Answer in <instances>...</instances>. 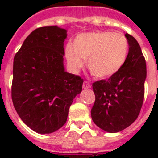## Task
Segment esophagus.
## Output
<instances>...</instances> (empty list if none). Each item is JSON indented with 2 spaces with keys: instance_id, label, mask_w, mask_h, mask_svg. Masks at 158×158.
Here are the masks:
<instances>
[{
  "instance_id": "34e87169",
  "label": "esophagus",
  "mask_w": 158,
  "mask_h": 158,
  "mask_svg": "<svg viewBox=\"0 0 158 158\" xmlns=\"http://www.w3.org/2000/svg\"><path fill=\"white\" fill-rule=\"evenodd\" d=\"M83 88L85 89H90V88H91V84H90L89 81L85 80V81L84 82V84H83Z\"/></svg>"
}]
</instances>
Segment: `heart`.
Here are the masks:
<instances>
[{
    "label": "heart",
    "mask_w": 158,
    "mask_h": 158,
    "mask_svg": "<svg viewBox=\"0 0 158 158\" xmlns=\"http://www.w3.org/2000/svg\"><path fill=\"white\" fill-rule=\"evenodd\" d=\"M130 44L120 33L98 31L81 33L72 47L65 48V57L74 69L81 68L88 60V69L97 79H106L121 69L127 60Z\"/></svg>",
    "instance_id": "1"
}]
</instances>
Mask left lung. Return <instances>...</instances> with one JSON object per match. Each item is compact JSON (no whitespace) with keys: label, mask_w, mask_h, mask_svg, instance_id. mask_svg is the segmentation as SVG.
Segmentation results:
<instances>
[{"label":"left lung","mask_w":158,"mask_h":158,"mask_svg":"<svg viewBox=\"0 0 158 158\" xmlns=\"http://www.w3.org/2000/svg\"><path fill=\"white\" fill-rule=\"evenodd\" d=\"M130 44L125 64L109 79L94 82L95 102L91 110L94 122L100 129L116 133L130 126L139 115L144 98L146 61L139 44L125 34Z\"/></svg>","instance_id":"obj_1"}]
</instances>
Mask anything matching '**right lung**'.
I'll return each instance as SVG.
<instances>
[{"label":"right lung","instance_id":"right-lung-1","mask_svg":"<svg viewBox=\"0 0 158 158\" xmlns=\"http://www.w3.org/2000/svg\"><path fill=\"white\" fill-rule=\"evenodd\" d=\"M67 31L57 26L33 30L14 58L11 98L25 125L38 134H51L65 124L73 99L84 79L64 71Z\"/></svg>","mask_w":158,"mask_h":158}]
</instances>
